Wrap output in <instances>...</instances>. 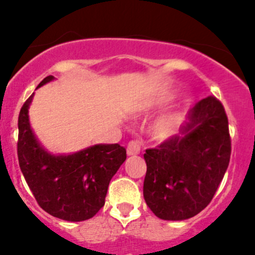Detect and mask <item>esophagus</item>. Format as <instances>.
<instances>
[{"instance_id":"1","label":"esophagus","mask_w":255,"mask_h":255,"mask_svg":"<svg viewBox=\"0 0 255 255\" xmlns=\"http://www.w3.org/2000/svg\"><path fill=\"white\" fill-rule=\"evenodd\" d=\"M126 152H128V155L139 154V152H140V144H139L138 141H130V143L128 144V149H126Z\"/></svg>"}]
</instances>
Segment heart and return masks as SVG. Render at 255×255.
Here are the masks:
<instances>
[{
    "label": "heart",
    "instance_id": "b5f03b06",
    "mask_svg": "<svg viewBox=\"0 0 255 255\" xmlns=\"http://www.w3.org/2000/svg\"><path fill=\"white\" fill-rule=\"evenodd\" d=\"M170 100L171 97L166 96V94L153 97L150 100H147L145 102L141 103L139 106V110L140 111H149V110H153V108L161 107V106L166 105ZM181 123L182 114H180V112L173 111L162 115L158 119H155L152 123V125L149 126L150 138L155 141L167 140V139H170L179 130Z\"/></svg>",
    "mask_w": 255,
    "mask_h": 255
}]
</instances>
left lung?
Masks as SVG:
<instances>
[{
	"label": "left lung",
	"instance_id": "1",
	"mask_svg": "<svg viewBox=\"0 0 255 255\" xmlns=\"http://www.w3.org/2000/svg\"><path fill=\"white\" fill-rule=\"evenodd\" d=\"M230 154L225 108L217 98L207 97L189 111L180 135L144 153L145 203L161 220L194 217L211 203L229 167Z\"/></svg>",
	"mask_w": 255,
	"mask_h": 255
}]
</instances>
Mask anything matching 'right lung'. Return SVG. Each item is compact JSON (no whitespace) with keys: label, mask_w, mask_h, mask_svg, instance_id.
<instances>
[{"label":"right lung","mask_w":255,"mask_h":255,"mask_svg":"<svg viewBox=\"0 0 255 255\" xmlns=\"http://www.w3.org/2000/svg\"><path fill=\"white\" fill-rule=\"evenodd\" d=\"M49 75L38 88L53 80ZM31 94L19 114L20 170L40 208L70 222L89 220L105 206L110 181L126 159L120 144H94L71 154H52L39 143L29 121Z\"/></svg>","instance_id":"1"}]
</instances>
